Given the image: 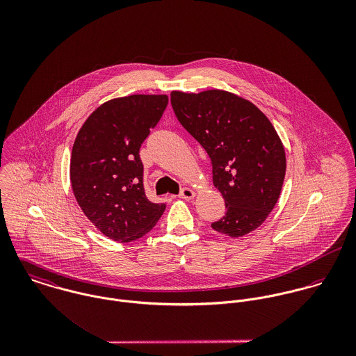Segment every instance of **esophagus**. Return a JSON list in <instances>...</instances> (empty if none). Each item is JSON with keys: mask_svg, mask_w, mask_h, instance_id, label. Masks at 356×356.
<instances>
[{"mask_svg": "<svg viewBox=\"0 0 356 356\" xmlns=\"http://www.w3.org/2000/svg\"><path fill=\"white\" fill-rule=\"evenodd\" d=\"M195 196H196V192L191 188H184L179 193V197L184 199V200H192Z\"/></svg>", "mask_w": 356, "mask_h": 356, "instance_id": "1", "label": "esophagus"}]
</instances>
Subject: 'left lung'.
Masks as SVG:
<instances>
[{
    "instance_id": "obj_1",
    "label": "left lung",
    "mask_w": 356,
    "mask_h": 356,
    "mask_svg": "<svg viewBox=\"0 0 356 356\" xmlns=\"http://www.w3.org/2000/svg\"><path fill=\"white\" fill-rule=\"evenodd\" d=\"M179 123L208 153L226 213L211 227L232 238L257 229L278 202L286 156L268 118L251 102L219 89L171 92Z\"/></svg>"
}]
</instances>
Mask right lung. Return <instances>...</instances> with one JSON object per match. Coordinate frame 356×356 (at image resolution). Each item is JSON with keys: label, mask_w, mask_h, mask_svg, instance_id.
<instances>
[{"label": "right lung", "mask_w": 356, "mask_h": 356, "mask_svg": "<svg viewBox=\"0 0 356 356\" xmlns=\"http://www.w3.org/2000/svg\"><path fill=\"white\" fill-rule=\"evenodd\" d=\"M165 95H133L102 104L75 138L70 179L74 196L104 236L134 241L157 223L165 204L149 202L140 148L160 120Z\"/></svg>", "instance_id": "1"}]
</instances>
